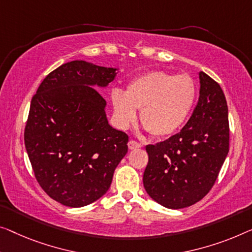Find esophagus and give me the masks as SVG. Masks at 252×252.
I'll return each instance as SVG.
<instances>
[{
	"instance_id": "obj_1",
	"label": "esophagus",
	"mask_w": 252,
	"mask_h": 252,
	"mask_svg": "<svg viewBox=\"0 0 252 252\" xmlns=\"http://www.w3.org/2000/svg\"><path fill=\"white\" fill-rule=\"evenodd\" d=\"M127 146H129V149H137V148H140L141 147V144H139L138 141L136 140H130L127 142Z\"/></svg>"
}]
</instances>
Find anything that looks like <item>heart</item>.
<instances>
[{
  "instance_id": "obj_1",
  "label": "heart",
  "mask_w": 252,
  "mask_h": 252,
  "mask_svg": "<svg viewBox=\"0 0 252 252\" xmlns=\"http://www.w3.org/2000/svg\"><path fill=\"white\" fill-rule=\"evenodd\" d=\"M197 85L189 74L150 71L129 82L126 92L115 88L111 98L116 121L129 126L141 110L140 121L155 137H167L185 125L197 99Z\"/></svg>"
}]
</instances>
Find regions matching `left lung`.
Returning <instances> with one entry per match:
<instances>
[{"label":"left lung","instance_id":"obj_1","mask_svg":"<svg viewBox=\"0 0 252 252\" xmlns=\"http://www.w3.org/2000/svg\"><path fill=\"white\" fill-rule=\"evenodd\" d=\"M200 92L193 113L179 133L146 146L144 187L154 200L171 209L201 200L215 183L230 145L228 111L220 86L199 73Z\"/></svg>","mask_w":252,"mask_h":252}]
</instances>
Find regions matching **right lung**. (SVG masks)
<instances>
[{
  "instance_id": "1",
  "label": "right lung",
  "mask_w": 252,
  "mask_h": 252,
  "mask_svg": "<svg viewBox=\"0 0 252 252\" xmlns=\"http://www.w3.org/2000/svg\"><path fill=\"white\" fill-rule=\"evenodd\" d=\"M116 69L71 61L48 73L30 103L25 146L35 178L52 199L82 207L106 193L129 137L108 125L106 87Z\"/></svg>"
}]
</instances>
